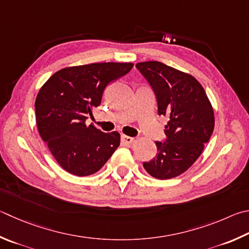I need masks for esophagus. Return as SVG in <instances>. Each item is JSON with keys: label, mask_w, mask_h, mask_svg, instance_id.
<instances>
[{"label": "esophagus", "mask_w": 249, "mask_h": 249, "mask_svg": "<svg viewBox=\"0 0 249 249\" xmlns=\"http://www.w3.org/2000/svg\"><path fill=\"white\" fill-rule=\"evenodd\" d=\"M122 139V142H123V144H126V146H129V144H132L135 139L133 137H129V136H125V135H123V136L121 137Z\"/></svg>", "instance_id": "1"}]
</instances>
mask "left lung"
I'll list each match as a JSON object with an SVG mask.
<instances>
[{
	"label": "left lung",
	"instance_id": "8db88e82",
	"mask_svg": "<svg viewBox=\"0 0 249 249\" xmlns=\"http://www.w3.org/2000/svg\"><path fill=\"white\" fill-rule=\"evenodd\" d=\"M156 93L159 115L169 117L164 142H156L158 153L143 168L153 178L169 179L194 164L214 127L213 109L199 81L161 62L136 64Z\"/></svg>",
	"mask_w": 249,
	"mask_h": 249
}]
</instances>
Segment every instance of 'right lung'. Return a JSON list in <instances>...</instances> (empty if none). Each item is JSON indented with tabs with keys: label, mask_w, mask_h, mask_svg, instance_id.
I'll list each match as a JSON object with an SVG mask.
<instances>
[{
	"label": "right lung",
	"mask_w": 249,
	"mask_h": 249,
	"mask_svg": "<svg viewBox=\"0 0 249 249\" xmlns=\"http://www.w3.org/2000/svg\"><path fill=\"white\" fill-rule=\"evenodd\" d=\"M133 63H92L65 67L40 88L35 102L38 132L54 159L71 174L96 173L120 146L117 132L86 125L100 106L107 84L133 69Z\"/></svg>",
	"instance_id": "add662e5"
}]
</instances>
